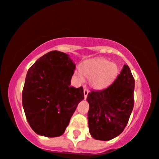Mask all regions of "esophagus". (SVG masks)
Masks as SVG:
<instances>
[{
  "instance_id": "1",
  "label": "esophagus",
  "mask_w": 159,
  "mask_h": 159,
  "mask_svg": "<svg viewBox=\"0 0 159 159\" xmlns=\"http://www.w3.org/2000/svg\"><path fill=\"white\" fill-rule=\"evenodd\" d=\"M89 91L88 90V89H84V90H83L84 98H85V99H86L87 96H88V94H89Z\"/></svg>"
}]
</instances>
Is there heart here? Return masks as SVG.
I'll use <instances>...</instances> for the list:
<instances>
[{
  "label": "heart",
  "instance_id": "1",
  "mask_svg": "<svg viewBox=\"0 0 159 159\" xmlns=\"http://www.w3.org/2000/svg\"><path fill=\"white\" fill-rule=\"evenodd\" d=\"M118 74V68L115 63L110 62L104 58H94L83 61L80 70L74 72L78 83L84 82V76L90 79V85L95 89H102L109 86Z\"/></svg>",
  "mask_w": 159,
  "mask_h": 159
}]
</instances>
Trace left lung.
Wrapping results in <instances>:
<instances>
[{
  "mask_svg": "<svg viewBox=\"0 0 159 159\" xmlns=\"http://www.w3.org/2000/svg\"><path fill=\"white\" fill-rule=\"evenodd\" d=\"M135 80L127 65L109 87L89 93V128L91 137L109 141L118 136L127 124L134 106Z\"/></svg>",
  "mask_w": 159,
  "mask_h": 159,
  "instance_id": "obj_1",
  "label": "left lung"
}]
</instances>
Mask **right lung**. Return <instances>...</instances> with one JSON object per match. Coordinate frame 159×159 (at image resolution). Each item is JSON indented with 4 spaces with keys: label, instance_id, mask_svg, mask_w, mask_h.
<instances>
[{
    "label": "right lung",
    "instance_id": "1",
    "mask_svg": "<svg viewBox=\"0 0 159 159\" xmlns=\"http://www.w3.org/2000/svg\"><path fill=\"white\" fill-rule=\"evenodd\" d=\"M75 66L68 54L52 50L28 70L22 104L30 126L38 135H62L84 99L83 88L70 86Z\"/></svg>",
    "mask_w": 159,
    "mask_h": 159
}]
</instances>
